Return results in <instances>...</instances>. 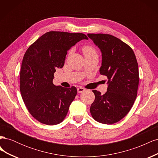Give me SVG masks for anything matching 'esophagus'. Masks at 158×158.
I'll return each instance as SVG.
<instances>
[{
  "mask_svg": "<svg viewBox=\"0 0 158 158\" xmlns=\"http://www.w3.org/2000/svg\"><path fill=\"white\" fill-rule=\"evenodd\" d=\"M85 89L84 88H82V87H78V88H77V91H78V93H79V94H80V93H82V92H84V91H85Z\"/></svg>",
  "mask_w": 158,
  "mask_h": 158,
  "instance_id": "1",
  "label": "esophagus"
}]
</instances>
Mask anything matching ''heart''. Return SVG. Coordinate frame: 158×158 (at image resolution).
Instances as JSON below:
<instances>
[{
  "label": "heart",
  "instance_id": "b5f03b06",
  "mask_svg": "<svg viewBox=\"0 0 158 158\" xmlns=\"http://www.w3.org/2000/svg\"><path fill=\"white\" fill-rule=\"evenodd\" d=\"M83 52L85 55V56L86 55H97L96 54V51H95V48L94 47L91 46V45H86L84 46L83 47ZM72 50L70 51L69 53H71Z\"/></svg>",
  "mask_w": 158,
  "mask_h": 158
}]
</instances>
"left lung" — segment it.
Instances as JSON below:
<instances>
[{"mask_svg":"<svg viewBox=\"0 0 158 158\" xmlns=\"http://www.w3.org/2000/svg\"><path fill=\"white\" fill-rule=\"evenodd\" d=\"M102 51L100 74L108 78L106 94L92 90L95 100L90 113L95 121L107 125L119 121L130 111L137 96L138 65L130 46L118 38L103 33H88Z\"/></svg>","mask_w":158,"mask_h":158,"instance_id":"obj_1","label":"left lung"}]
</instances>
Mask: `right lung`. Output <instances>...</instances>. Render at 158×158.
I'll return each mask as SVG.
<instances>
[{
	"label": "right lung",
	"instance_id": "1",
	"mask_svg": "<svg viewBox=\"0 0 158 158\" xmlns=\"http://www.w3.org/2000/svg\"><path fill=\"white\" fill-rule=\"evenodd\" d=\"M88 39L84 33L52 31L27 49L22 63L20 89L27 110L39 122L55 125L66 117L77 89L54 85V73L56 68L63 67L70 47Z\"/></svg>",
	"mask_w": 158,
	"mask_h": 158
}]
</instances>
